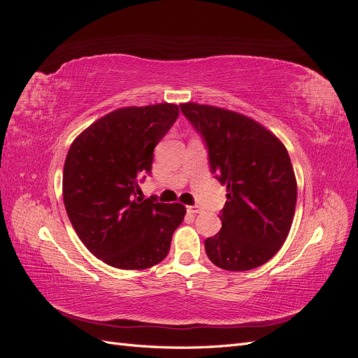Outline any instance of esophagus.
Instances as JSON below:
<instances>
[{"label": "esophagus", "instance_id": "34e87169", "mask_svg": "<svg viewBox=\"0 0 358 358\" xmlns=\"http://www.w3.org/2000/svg\"><path fill=\"white\" fill-rule=\"evenodd\" d=\"M201 210H203V209L199 208V206H188V208H187V212H188V213H192V215L200 213Z\"/></svg>", "mask_w": 358, "mask_h": 358}]
</instances>
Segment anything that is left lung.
Returning a JSON list of instances; mask_svg holds the SVG:
<instances>
[{
  "mask_svg": "<svg viewBox=\"0 0 358 358\" xmlns=\"http://www.w3.org/2000/svg\"><path fill=\"white\" fill-rule=\"evenodd\" d=\"M209 149L210 169L227 187L220 233L204 241L210 262L245 272L284 245L294 218L297 180L287 148L264 125L239 112L182 103Z\"/></svg>",
  "mask_w": 358,
  "mask_h": 358,
  "instance_id": "left-lung-1",
  "label": "left lung"
}]
</instances>
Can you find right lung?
Wrapping results in <instances>:
<instances>
[{
    "instance_id": "obj_1",
    "label": "right lung",
    "mask_w": 358,
    "mask_h": 358,
    "mask_svg": "<svg viewBox=\"0 0 358 358\" xmlns=\"http://www.w3.org/2000/svg\"><path fill=\"white\" fill-rule=\"evenodd\" d=\"M178 115L173 103L121 107L83 129L69 149L64 204L79 239L106 264L143 270L169 254L185 206L137 194L140 175L152 169L154 148Z\"/></svg>"
}]
</instances>
